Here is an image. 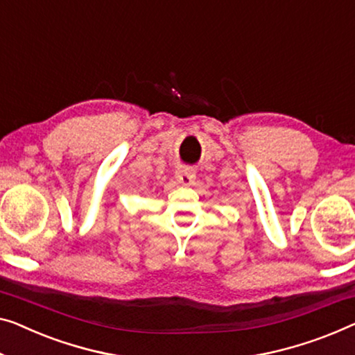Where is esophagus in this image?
Wrapping results in <instances>:
<instances>
[{
    "label": "esophagus",
    "instance_id": "esophagus-1",
    "mask_svg": "<svg viewBox=\"0 0 355 355\" xmlns=\"http://www.w3.org/2000/svg\"><path fill=\"white\" fill-rule=\"evenodd\" d=\"M175 178L180 184H183V187H189V184L194 183L196 173L193 172V168L183 167V168H178L175 172Z\"/></svg>",
    "mask_w": 355,
    "mask_h": 355
}]
</instances>
